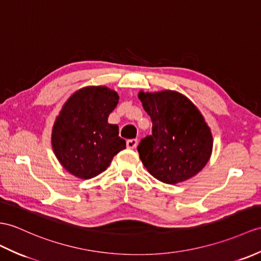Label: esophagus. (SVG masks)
I'll list each match as a JSON object with an SVG mask.
<instances>
[{
    "mask_svg": "<svg viewBox=\"0 0 261 261\" xmlns=\"http://www.w3.org/2000/svg\"><path fill=\"white\" fill-rule=\"evenodd\" d=\"M138 144V139H130V140L126 141V147L129 149H135Z\"/></svg>",
    "mask_w": 261,
    "mask_h": 261,
    "instance_id": "34e87169",
    "label": "esophagus"
}]
</instances>
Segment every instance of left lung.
Instances as JSON below:
<instances>
[{"mask_svg":"<svg viewBox=\"0 0 261 261\" xmlns=\"http://www.w3.org/2000/svg\"><path fill=\"white\" fill-rule=\"evenodd\" d=\"M138 96L152 121V135L138 145L149 173L161 182L175 185L201 171L214 142L198 108L177 91H140Z\"/></svg>","mask_w":261,"mask_h":261,"instance_id":"obj_1","label":"left lung"}]
</instances>
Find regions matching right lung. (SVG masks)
Listing matches in <instances>:
<instances>
[{
  "label": "right lung",
  "mask_w": 261,
  "mask_h": 261,
  "mask_svg": "<svg viewBox=\"0 0 261 261\" xmlns=\"http://www.w3.org/2000/svg\"><path fill=\"white\" fill-rule=\"evenodd\" d=\"M118 102L116 91L86 87L64 103L54 122L51 141L59 162L74 177H95L125 149V141L119 137V126L108 122Z\"/></svg>",
  "instance_id": "1"
}]
</instances>
